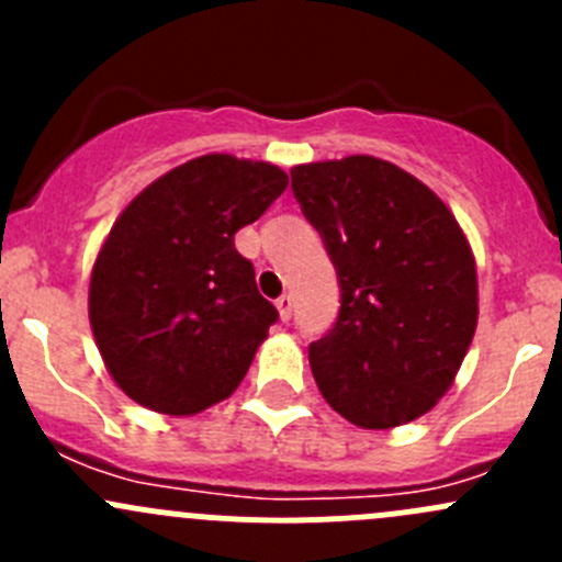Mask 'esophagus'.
Here are the masks:
<instances>
[{
    "label": "esophagus",
    "instance_id": "esophagus-1",
    "mask_svg": "<svg viewBox=\"0 0 562 562\" xmlns=\"http://www.w3.org/2000/svg\"><path fill=\"white\" fill-rule=\"evenodd\" d=\"M277 310H280L282 321H291V315H293V299H291V293H282V296L277 299Z\"/></svg>",
    "mask_w": 562,
    "mask_h": 562
}]
</instances>
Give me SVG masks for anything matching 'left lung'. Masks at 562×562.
I'll list each match as a JSON object with an SVG mask.
<instances>
[{
  "mask_svg": "<svg viewBox=\"0 0 562 562\" xmlns=\"http://www.w3.org/2000/svg\"><path fill=\"white\" fill-rule=\"evenodd\" d=\"M339 280V315L310 345L323 400L391 429L438 405L479 321L473 249L443 201L394 162L353 155L291 171Z\"/></svg>",
  "mask_w": 562,
  "mask_h": 562,
  "instance_id": "1",
  "label": "left lung"
}]
</instances>
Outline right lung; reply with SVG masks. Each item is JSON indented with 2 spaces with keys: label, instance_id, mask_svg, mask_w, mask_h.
Instances as JSON below:
<instances>
[{
  "label": "right lung",
  "instance_id": "obj_1",
  "mask_svg": "<svg viewBox=\"0 0 562 562\" xmlns=\"http://www.w3.org/2000/svg\"><path fill=\"white\" fill-rule=\"evenodd\" d=\"M285 187L271 162L203 155L119 214L94 260L89 323L130 400L192 416L234 394L280 317L234 236Z\"/></svg>",
  "mask_w": 562,
  "mask_h": 562
}]
</instances>
